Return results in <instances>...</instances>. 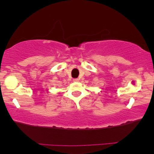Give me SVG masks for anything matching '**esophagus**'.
Segmentation results:
<instances>
[{
  "instance_id": "esophagus-1",
  "label": "esophagus",
  "mask_w": 154,
  "mask_h": 154,
  "mask_svg": "<svg viewBox=\"0 0 154 154\" xmlns=\"http://www.w3.org/2000/svg\"><path fill=\"white\" fill-rule=\"evenodd\" d=\"M73 82H79V79H73Z\"/></svg>"
}]
</instances>
